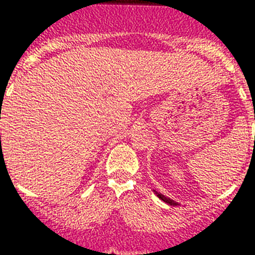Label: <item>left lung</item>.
<instances>
[{"label":"left lung","instance_id":"1","mask_svg":"<svg viewBox=\"0 0 255 255\" xmlns=\"http://www.w3.org/2000/svg\"><path fill=\"white\" fill-rule=\"evenodd\" d=\"M153 192H155V193L157 194V197H159V198H161V200H163L164 202H167V204H169V205H172V206H177V205H178L177 202H176V201H173V200H170V198L165 197V196H164V194L159 193V192H156V190H153Z\"/></svg>","mask_w":255,"mask_h":255}]
</instances>
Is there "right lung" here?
Wrapping results in <instances>:
<instances>
[{
    "mask_svg": "<svg viewBox=\"0 0 255 255\" xmlns=\"http://www.w3.org/2000/svg\"><path fill=\"white\" fill-rule=\"evenodd\" d=\"M0 137H1V136H0Z\"/></svg>",
    "mask_w": 255,
    "mask_h": 255,
    "instance_id": "right-lung-1",
    "label": "right lung"
}]
</instances>
